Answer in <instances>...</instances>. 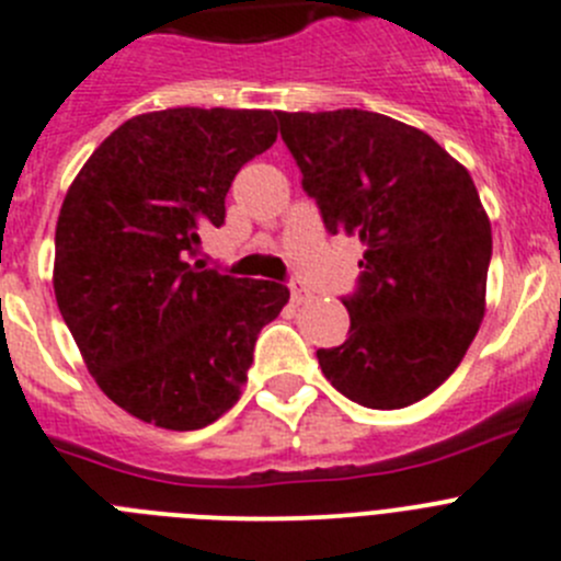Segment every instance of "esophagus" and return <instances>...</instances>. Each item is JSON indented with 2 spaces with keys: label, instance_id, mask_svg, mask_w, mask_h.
I'll return each mask as SVG.
<instances>
[{
  "label": "esophagus",
  "instance_id": "obj_1",
  "mask_svg": "<svg viewBox=\"0 0 561 561\" xmlns=\"http://www.w3.org/2000/svg\"><path fill=\"white\" fill-rule=\"evenodd\" d=\"M290 298H293V305H301V301H307L310 298V290H307L305 285L298 279L290 282Z\"/></svg>",
  "mask_w": 561,
  "mask_h": 561
}]
</instances>
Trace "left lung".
<instances>
[{"mask_svg":"<svg viewBox=\"0 0 561 561\" xmlns=\"http://www.w3.org/2000/svg\"><path fill=\"white\" fill-rule=\"evenodd\" d=\"M276 115L329 232L365 245L357 290L343 298L348 337L318 348L323 376L370 410L426 399L457 370L484 318L493 232L468 169L390 115Z\"/></svg>","mask_w":561,"mask_h":561,"instance_id":"1","label":"left lung"}]
</instances>
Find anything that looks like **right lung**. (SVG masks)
<instances>
[{"instance_id": "1", "label": "right lung", "mask_w": 561, "mask_h": 561, "mask_svg": "<svg viewBox=\"0 0 561 561\" xmlns=\"http://www.w3.org/2000/svg\"><path fill=\"white\" fill-rule=\"evenodd\" d=\"M276 140L271 110L171 107L102 140L62 198L55 298L88 370L144 423L193 432L240 399L290 290L191 265L229 185Z\"/></svg>"}]
</instances>
